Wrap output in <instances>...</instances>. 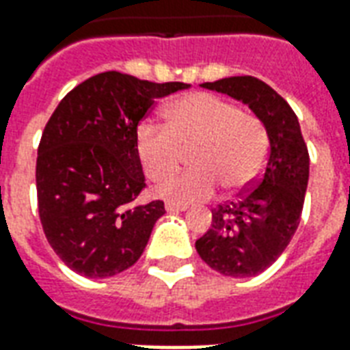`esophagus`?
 Wrapping results in <instances>:
<instances>
[{
  "instance_id": "obj_1",
  "label": "esophagus",
  "mask_w": 350,
  "mask_h": 350,
  "mask_svg": "<svg viewBox=\"0 0 350 350\" xmlns=\"http://www.w3.org/2000/svg\"><path fill=\"white\" fill-rule=\"evenodd\" d=\"M165 210L170 213L174 212H185L187 210V204H178V202H172V200H168V202H165Z\"/></svg>"
}]
</instances>
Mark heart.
<instances>
[{"label": "heart", "mask_w": 350, "mask_h": 350, "mask_svg": "<svg viewBox=\"0 0 350 350\" xmlns=\"http://www.w3.org/2000/svg\"><path fill=\"white\" fill-rule=\"evenodd\" d=\"M167 125L146 120L137 127V153L146 176L167 180L191 150L189 170L157 187V195L178 204L208 200L221 185L238 191L250 185L268 155V133L257 116L242 112L213 93L195 92L165 108Z\"/></svg>", "instance_id": "heart-1"}]
</instances>
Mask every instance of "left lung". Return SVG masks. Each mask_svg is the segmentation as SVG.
<instances>
[{"label": "left lung", "instance_id": "8db88e82", "mask_svg": "<svg viewBox=\"0 0 350 350\" xmlns=\"http://www.w3.org/2000/svg\"><path fill=\"white\" fill-rule=\"evenodd\" d=\"M206 90L242 100L262 122L270 153L257 185L238 202L219 206L195 247L212 270L253 278L275 262L300 223L309 180V153L293 108L255 77L204 82Z\"/></svg>", "mask_w": 350, "mask_h": 350}]
</instances>
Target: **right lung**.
Instances as JSON below:
<instances>
[{"label":"right lung","mask_w":350,"mask_h":350,"mask_svg":"<svg viewBox=\"0 0 350 350\" xmlns=\"http://www.w3.org/2000/svg\"><path fill=\"white\" fill-rule=\"evenodd\" d=\"M185 88L99 72L50 116L35 170L39 215L52 250L72 271L112 278L140 258L165 204L133 206L146 185L137 127L155 99Z\"/></svg>","instance_id":"right-lung-1"}]
</instances>
